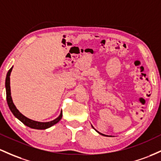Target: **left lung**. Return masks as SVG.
I'll list each match as a JSON object with an SVG mask.
<instances>
[{"label":"left lung","instance_id":"left-lung-1","mask_svg":"<svg viewBox=\"0 0 161 161\" xmlns=\"http://www.w3.org/2000/svg\"><path fill=\"white\" fill-rule=\"evenodd\" d=\"M92 128H93V127H92ZM96 131H97V132H98V134H100V135H103V136H107V135H103V134L100 133V132H98V130H96Z\"/></svg>","mask_w":161,"mask_h":161}]
</instances>
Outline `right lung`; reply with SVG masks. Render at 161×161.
<instances>
[{
	"label": "right lung",
	"instance_id": "obj_1",
	"mask_svg": "<svg viewBox=\"0 0 161 161\" xmlns=\"http://www.w3.org/2000/svg\"><path fill=\"white\" fill-rule=\"evenodd\" d=\"M12 68H10L9 69V71L7 74L6 77V82H5V87H6V94H7V102H8V105L9 106V108L11 111V112L13 113L14 115L15 116L16 118H18L19 120L22 123H24V125H26L29 128H33V129H39V130H43V129H47V128H50L53 125H56V123L59 122L62 118V116H63V112H61L58 118H56V119H54L53 121H48V122H40V121H33V120L30 119V118L25 117L24 114H22L21 113L19 112L17 109V108L14 104L13 100H12L11 95H10V72L12 71Z\"/></svg>",
	"mask_w": 161,
	"mask_h": 161
}]
</instances>
